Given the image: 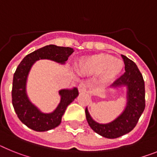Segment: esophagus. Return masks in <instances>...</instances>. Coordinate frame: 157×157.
I'll list each match as a JSON object with an SVG mask.
<instances>
[{
	"label": "esophagus",
	"mask_w": 157,
	"mask_h": 157,
	"mask_svg": "<svg viewBox=\"0 0 157 157\" xmlns=\"http://www.w3.org/2000/svg\"><path fill=\"white\" fill-rule=\"evenodd\" d=\"M79 92H86L88 90V85L85 83H80L78 86Z\"/></svg>",
	"instance_id": "obj_1"
}]
</instances>
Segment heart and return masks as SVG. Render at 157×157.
Listing matches in <instances>:
<instances>
[{
  "label": "heart",
  "mask_w": 157,
  "mask_h": 157,
  "mask_svg": "<svg viewBox=\"0 0 157 157\" xmlns=\"http://www.w3.org/2000/svg\"><path fill=\"white\" fill-rule=\"evenodd\" d=\"M124 67L122 60L114 58L109 54H95L86 56L80 60L78 69L84 75L100 74L103 84L111 82L121 73Z\"/></svg>",
  "instance_id": "1"
}]
</instances>
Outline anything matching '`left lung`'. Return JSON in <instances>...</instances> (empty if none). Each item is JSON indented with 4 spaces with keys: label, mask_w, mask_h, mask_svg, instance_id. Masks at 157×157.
Masks as SVG:
<instances>
[{
    "label": "left lung",
    "mask_w": 157,
    "mask_h": 157,
    "mask_svg": "<svg viewBox=\"0 0 157 157\" xmlns=\"http://www.w3.org/2000/svg\"><path fill=\"white\" fill-rule=\"evenodd\" d=\"M125 64V73L117 79L112 86H126L127 105L119 117L107 124L95 122L85 109L89 126L95 133L107 138H117L133 130L145 108V89L142 74L137 65L126 56L122 55Z\"/></svg>",
    "instance_id": "8db88e82"
}]
</instances>
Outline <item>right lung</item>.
<instances>
[{
    "mask_svg": "<svg viewBox=\"0 0 157 157\" xmlns=\"http://www.w3.org/2000/svg\"><path fill=\"white\" fill-rule=\"evenodd\" d=\"M73 52V49L70 47L48 45L28 54L16 68L13 76L12 102L19 119L30 129L43 132L59 126L66 107L79 94L77 88L61 90V102L55 111L43 114L30 102L26 94V81L31 66L39 59H50L64 64Z\"/></svg>",
    "mask_w": 157,
    "mask_h": 157,
    "instance_id": "right-lung-1",
    "label": "right lung"
}]
</instances>
